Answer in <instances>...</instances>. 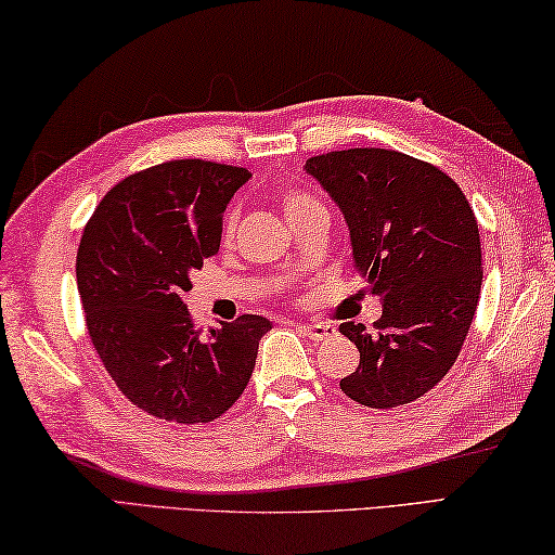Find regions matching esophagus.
<instances>
[{
  "label": "esophagus",
  "mask_w": 555,
  "mask_h": 555,
  "mask_svg": "<svg viewBox=\"0 0 555 555\" xmlns=\"http://www.w3.org/2000/svg\"><path fill=\"white\" fill-rule=\"evenodd\" d=\"M299 332L312 338V341H324V338L334 332L328 324H297Z\"/></svg>",
  "instance_id": "obj_1"
}]
</instances>
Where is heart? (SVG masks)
Masks as SVG:
<instances>
[{
	"label": "heart",
	"instance_id": "b5f03b06",
	"mask_svg": "<svg viewBox=\"0 0 555 555\" xmlns=\"http://www.w3.org/2000/svg\"><path fill=\"white\" fill-rule=\"evenodd\" d=\"M314 204H319V199L312 197V194H309V192L299 190V188H293V190H287L283 194V207H285L287 219L297 217V214H302L305 209L314 207ZM236 219H238L236 209H229L227 211V219H223V233H227V236H231L233 229H236Z\"/></svg>",
	"mask_w": 555,
	"mask_h": 555
}]
</instances>
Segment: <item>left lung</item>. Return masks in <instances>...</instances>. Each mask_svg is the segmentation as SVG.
<instances>
[{"instance_id": "1", "label": "left lung", "mask_w": 555, "mask_h": 555, "mask_svg": "<svg viewBox=\"0 0 555 555\" xmlns=\"http://www.w3.org/2000/svg\"><path fill=\"white\" fill-rule=\"evenodd\" d=\"M307 172L344 211L353 272L383 299L373 328L341 324L361 351L341 390L373 410L410 404L443 380L470 332L482 283L473 207L443 170L400 151L322 153Z\"/></svg>"}]
</instances>
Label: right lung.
Returning <instances> with one entry per match:
<instances>
[{
	"label": "right lung",
	"mask_w": 555,
	"mask_h": 555,
	"mask_svg": "<svg viewBox=\"0 0 555 555\" xmlns=\"http://www.w3.org/2000/svg\"><path fill=\"white\" fill-rule=\"evenodd\" d=\"M248 178L199 158L153 165L114 184L82 231L75 270L87 334L126 400L158 420H217L256 367L268 319L243 314L204 332L182 302Z\"/></svg>",
	"instance_id": "add662e5"
}]
</instances>
